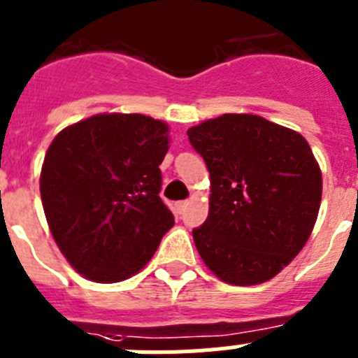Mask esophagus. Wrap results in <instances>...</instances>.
Returning a JSON list of instances; mask_svg holds the SVG:
<instances>
[{
    "label": "esophagus",
    "mask_w": 358,
    "mask_h": 358,
    "mask_svg": "<svg viewBox=\"0 0 358 358\" xmlns=\"http://www.w3.org/2000/svg\"><path fill=\"white\" fill-rule=\"evenodd\" d=\"M188 206H189V201H179V202H176L177 213H182V211H185Z\"/></svg>",
    "instance_id": "34e87169"
}]
</instances>
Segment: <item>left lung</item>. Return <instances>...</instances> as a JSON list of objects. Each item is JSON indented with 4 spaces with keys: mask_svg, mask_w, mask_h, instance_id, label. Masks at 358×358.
I'll list each match as a JSON object with an SVG mask.
<instances>
[{
    "mask_svg": "<svg viewBox=\"0 0 358 358\" xmlns=\"http://www.w3.org/2000/svg\"><path fill=\"white\" fill-rule=\"evenodd\" d=\"M210 170V213L194 242L229 285H258L305 248L317 220L322 176L299 132L258 115H222L188 129Z\"/></svg>",
    "mask_w": 358,
    "mask_h": 358,
    "instance_id": "left-lung-1",
    "label": "left lung"
}]
</instances>
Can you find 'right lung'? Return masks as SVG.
Wrapping results in <instances>:
<instances>
[{
	"label": "right lung",
	"mask_w": 358,
	"mask_h": 358,
	"mask_svg": "<svg viewBox=\"0 0 358 358\" xmlns=\"http://www.w3.org/2000/svg\"><path fill=\"white\" fill-rule=\"evenodd\" d=\"M169 132L150 116L102 113L53 138L41 201L53 240L87 280L116 283L140 273L173 226L159 197Z\"/></svg>",
	"instance_id": "right-lung-1"
}]
</instances>
